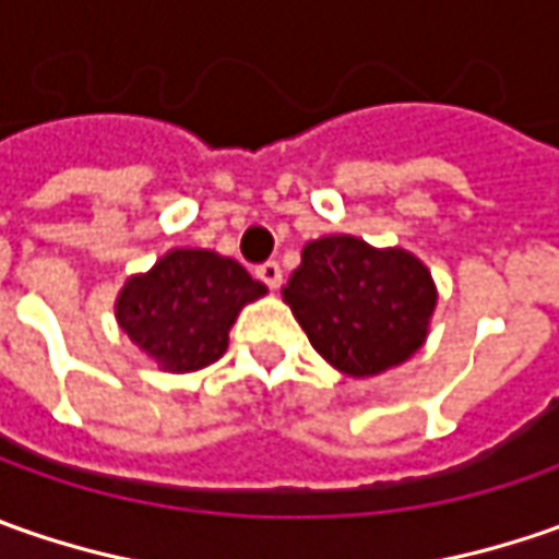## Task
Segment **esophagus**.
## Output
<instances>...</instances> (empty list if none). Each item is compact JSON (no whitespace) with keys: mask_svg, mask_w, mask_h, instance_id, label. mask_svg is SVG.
Masks as SVG:
<instances>
[{"mask_svg":"<svg viewBox=\"0 0 559 559\" xmlns=\"http://www.w3.org/2000/svg\"><path fill=\"white\" fill-rule=\"evenodd\" d=\"M254 276H258L267 289H280V283H283V267H280L276 261H267V264H261V267L254 270Z\"/></svg>","mask_w":559,"mask_h":559,"instance_id":"34e87169","label":"esophagus"}]
</instances>
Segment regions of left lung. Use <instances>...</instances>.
I'll return each mask as SVG.
<instances>
[{
	"label": "left lung",
	"instance_id": "obj_1",
	"mask_svg": "<svg viewBox=\"0 0 559 559\" xmlns=\"http://www.w3.org/2000/svg\"><path fill=\"white\" fill-rule=\"evenodd\" d=\"M283 301L335 370L376 376L417 355L439 292L426 264L404 248L323 236L305 246Z\"/></svg>",
	"mask_w": 559,
	"mask_h": 559
}]
</instances>
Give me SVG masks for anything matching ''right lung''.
Returning <instances> with one entry per match:
<instances>
[{"label":"right lung","mask_w":559,"mask_h":559,"mask_svg":"<svg viewBox=\"0 0 559 559\" xmlns=\"http://www.w3.org/2000/svg\"><path fill=\"white\" fill-rule=\"evenodd\" d=\"M267 292L239 261L207 248H174L120 289L118 323L162 370L189 373L224 357L229 326Z\"/></svg>","instance_id":"right-lung-1"}]
</instances>
